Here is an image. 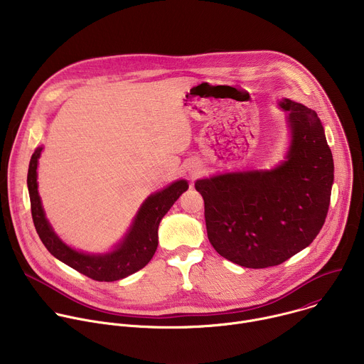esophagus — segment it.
Returning <instances> with one entry per match:
<instances>
[{"mask_svg":"<svg viewBox=\"0 0 364 364\" xmlns=\"http://www.w3.org/2000/svg\"><path fill=\"white\" fill-rule=\"evenodd\" d=\"M191 177H196V171H191Z\"/></svg>","mask_w":364,"mask_h":364,"instance_id":"obj_1","label":"esophagus"}]
</instances>
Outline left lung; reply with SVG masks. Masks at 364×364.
Segmentation results:
<instances>
[{"label":"left lung","mask_w":364,"mask_h":364,"mask_svg":"<svg viewBox=\"0 0 364 364\" xmlns=\"http://www.w3.org/2000/svg\"><path fill=\"white\" fill-rule=\"evenodd\" d=\"M291 145L269 171H243L197 180L207 237L228 261L245 268L275 267L320 233L334 181L333 154L316 111L289 99Z\"/></svg>","instance_id":"8db88e82"}]
</instances>
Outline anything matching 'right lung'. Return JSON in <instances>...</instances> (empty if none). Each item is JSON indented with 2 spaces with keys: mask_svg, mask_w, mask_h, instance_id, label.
I'll list each match as a JSON object with an SVG mask.
<instances>
[{
  "mask_svg": "<svg viewBox=\"0 0 364 364\" xmlns=\"http://www.w3.org/2000/svg\"><path fill=\"white\" fill-rule=\"evenodd\" d=\"M38 146L31 155L27 186L31 203V216L47 250L59 261L77 272L100 282H112L142 269L154 256L159 246V226L164 215L171 209L176 200L188 188L186 180H178L164 190L151 194L141 205L135 220L125 239L111 253L90 255L77 252L63 243L51 229L44 216L41 200L37 191V164L41 154Z\"/></svg>",
  "mask_w": 364,
  "mask_h": 364,
  "instance_id": "obj_1",
  "label": "right lung"
}]
</instances>
